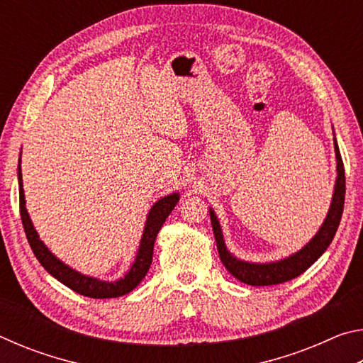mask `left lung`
Returning <instances> with one entry per match:
<instances>
[{"mask_svg": "<svg viewBox=\"0 0 363 363\" xmlns=\"http://www.w3.org/2000/svg\"><path fill=\"white\" fill-rule=\"evenodd\" d=\"M333 143H335V155H336V181H335V190H333V196H331L328 213L327 216H325L320 229L317 230L315 235L312 237L303 248L298 250L296 253H293L286 257H281L279 261H270V262H251V261H243L240 257L233 256L225 247L223 229H220L216 213H214L213 208H210L213 233H214V238H216L219 257L225 266V269L229 270L237 280L253 286L284 284V281L291 280L303 272H306V270L309 269L312 264H314L318 257L325 253V251H327L337 230V225H340V220L342 216V208H344V194H346V177H344V167H342V160H341L340 147H337V143H336V138H333Z\"/></svg>", "mask_w": 363, "mask_h": 363, "instance_id": "8db88e82", "label": "left lung"}]
</instances>
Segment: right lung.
Wrapping results in <instances>:
<instances>
[{"label": "right lung", "mask_w": 363, "mask_h": 363, "mask_svg": "<svg viewBox=\"0 0 363 363\" xmlns=\"http://www.w3.org/2000/svg\"><path fill=\"white\" fill-rule=\"evenodd\" d=\"M17 179H19V201H21V218L23 224V230H26L27 240L32 247L36 259L45 267L54 279H57L60 284L69 286L70 290L77 291L83 296L96 298V299H107V298H118L123 294L133 291L143 279L145 277L147 270H149L152 264L153 256V245H155L157 235L160 229L167 218L174 210V206L179 201V192H173L169 195H164L162 199L157 200L149 210V214L145 218L143 237H140L139 248L134 256V261L125 274V277L118 280H101L97 277H91L78 272L70 266H67L64 261L51 253L45 242L41 240L38 232H36L35 225L30 219V214L26 208V194H23V182H22V169H21V157H19V167H17Z\"/></svg>", "instance_id": "obj_1"}]
</instances>
